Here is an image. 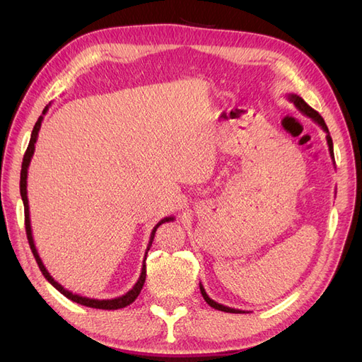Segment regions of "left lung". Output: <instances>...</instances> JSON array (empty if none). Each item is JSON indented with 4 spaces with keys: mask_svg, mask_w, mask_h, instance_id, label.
<instances>
[{
    "mask_svg": "<svg viewBox=\"0 0 362 362\" xmlns=\"http://www.w3.org/2000/svg\"><path fill=\"white\" fill-rule=\"evenodd\" d=\"M287 96V100L290 101V103H293L294 105H296V108H298V110L302 113V115H305V116H308L314 124H317L319 125L325 133H326V141H327V146H329V154H331V158H332V163H334V166H335V160H334V145H332V137H331V134H329V129H327V127H326V124H325V120H323V117L317 113L315 110H313V108L306 104L302 98L299 96V95H296V93H287L286 95ZM337 193V192H335ZM199 288H201V293H202V298L205 299V302L210 305V306H213L214 310H218V311H223V313H233V314H242V313H245V311H242V310H235V308H229V306H225V305H222V303H218V302H216V300H213L210 296L206 294V291H205V288H204V286L202 284L199 282Z\"/></svg>",
    "mask_w": 362,
    "mask_h": 362,
    "instance_id": "1",
    "label": "left lung"
}]
</instances>
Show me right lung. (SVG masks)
I'll list each match as a JSON object with an SVG mask.
<instances>
[{
  "label": "right lung",
  "mask_w": 362,
  "mask_h": 362,
  "mask_svg": "<svg viewBox=\"0 0 362 362\" xmlns=\"http://www.w3.org/2000/svg\"><path fill=\"white\" fill-rule=\"evenodd\" d=\"M51 105V104H49ZM49 105H47L45 108H43L42 112V116H39L37 122L35 125V128H33L31 131V137H30V144H28V148H27V152L24 156V161H23V169H21V182H19V190H21V198H23V202H24V211H25V231H27V238H28V243H30V247H31V252L33 255H35L36 261H37V266L42 272V275L47 278V281L51 284V286L54 288H57L63 296H66L68 299H71L72 302H76L80 305H84V306H89V308H96V310H119V308H125V306H128L129 303H133L137 296L140 294L141 291V287H144L145 284V279H146V254L149 247L152 246V242H154V237H156V233H157V228L163 223L166 222H172L175 221L173 216H169V217H164L161 218V221L154 226V229H152L151 233V237H149V243H148V247H146V252H145V259H144V264H141V272H140V276L137 279V282L134 284V287L128 290L125 294L119 296V298H113V299H92V298H86V296H81V294H76V293H72L69 291L68 288H64L62 284H59L56 279H54L49 272L47 270V267L43 266L42 262V258L39 257V252L36 249V245H35V238H33V231H31V221H30V205H28V196H27V177H28V166H30V161L33 158V154H35V145L37 141V137H39V131H40V125H42V120H43V116H45L48 113V108Z\"/></svg>",
  "instance_id": "right-lung-1"
}]
</instances>
